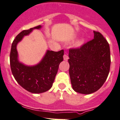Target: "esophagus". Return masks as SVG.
I'll return each instance as SVG.
<instances>
[{
	"mask_svg": "<svg viewBox=\"0 0 120 120\" xmlns=\"http://www.w3.org/2000/svg\"><path fill=\"white\" fill-rule=\"evenodd\" d=\"M63 59H64V60H68V59H69V56H68L66 54H65L64 55Z\"/></svg>",
	"mask_w": 120,
	"mask_h": 120,
	"instance_id": "34e87169",
	"label": "esophagus"
}]
</instances>
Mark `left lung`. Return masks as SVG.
<instances>
[{"label": "left lung", "instance_id": "1", "mask_svg": "<svg viewBox=\"0 0 120 120\" xmlns=\"http://www.w3.org/2000/svg\"><path fill=\"white\" fill-rule=\"evenodd\" d=\"M94 33V39L80 47L69 49L71 83L73 90L80 94H90L100 89L110 69L109 44L100 32Z\"/></svg>", "mask_w": 120, "mask_h": 120}]
</instances>
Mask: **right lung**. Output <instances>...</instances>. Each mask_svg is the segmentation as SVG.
<instances>
[{
	"instance_id": "obj_1",
	"label": "right lung",
	"mask_w": 120,
	"mask_h": 120,
	"mask_svg": "<svg viewBox=\"0 0 120 120\" xmlns=\"http://www.w3.org/2000/svg\"><path fill=\"white\" fill-rule=\"evenodd\" d=\"M41 28L38 25L20 32L12 42L10 53L11 71L15 79L22 88L34 94L45 92L52 87L59 64L63 60L64 50H61L57 52L47 50L41 61L35 66H26L19 61L18 43L32 30Z\"/></svg>"
}]
</instances>
